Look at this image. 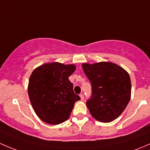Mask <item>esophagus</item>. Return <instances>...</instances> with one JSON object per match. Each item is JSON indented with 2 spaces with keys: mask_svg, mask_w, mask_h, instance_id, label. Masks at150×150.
<instances>
[{
  "mask_svg": "<svg viewBox=\"0 0 150 150\" xmlns=\"http://www.w3.org/2000/svg\"><path fill=\"white\" fill-rule=\"evenodd\" d=\"M79 97H80V98H81V100H84V95H83V94H80V95H79Z\"/></svg>",
  "mask_w": 150,
  "mask_h": 150,
  "instance_id": "esophagus-1",
  "label": "esophagus"
}]
</instances>
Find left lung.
<instances>
[{"label": "left lung", "instance_id": "8db88e82", "mask_svg": "<svg viewBox=\"0 0 150 150\" xmlns=\"http://www.w3.org/2000/svg\"><path fill=\"white\" fill-rule=\"evenodd\" d=\"M82 69L92 84V97L86 102L91 115L97 121L108 123L118 118L131 98L129 74L111 62L82 64Z\"/></svg>", "mask_w": 150, "mask_h": 150}]
</instances>
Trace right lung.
<instances>
[{"instance_id":"right-lung-1","label":"right lung","mask_w":150,"mask_h":150,"mask_svg":"<svg viewBox=\"0 0 150 150\" xmlns=\"http://www.w3.org/2000/svg\"><path fill=\"white\" fill-rule=\"evenodd\" d=\"M74 64L58 62L38 66L29 77L28 95L35 113L45 123L58 125L69 119L74 103L79 100L69 81Z\"/></svg>"}]
</instances>
